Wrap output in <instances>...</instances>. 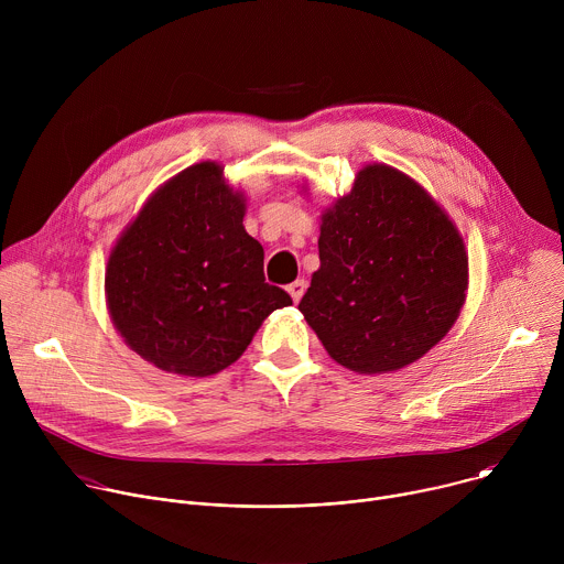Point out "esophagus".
<instances>
[{
    "label": "esophagus",
    "mask_w": 564,
    "mask_h": 564,
    "mask_svg": "<svg viewBox=\"0 0 564 564\" xmlns=\"http://www.w3.org/2000/svg\"><path fill=\"white\" fill-rule=\"evenodd\" d=\"M305 288H307V283H305L303 279H299V281H294V283H290V285H288V292H290V296H292V301H294V303H299V301H301V296L305 294Z\"/></svg>",
    "instance_id": "1"
}]
</instances>
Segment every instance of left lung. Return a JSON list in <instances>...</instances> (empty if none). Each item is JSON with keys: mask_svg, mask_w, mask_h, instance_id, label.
<instances>
[{"mask_svg": "<svg viewBox=\"0 0 564 564\" xmlns=\"http://www.w3.org/2000/svg\"><path fill=\"white\" fill-rule=\"evenodd\" d=\"M318 261L299 310L328 355L361 375L424 357L466 299L457 227L422 185L388 165H366L321 216Z\"/></svg>", "mask_w": 564, "mask_h": 564, "instance_id": "left-lung-1", "label": "left lung"}]
</instances>
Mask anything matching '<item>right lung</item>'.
<instances>
[{
	"mask_svg": "<svg viewBox=\"0 0 564 564\" xmlns=\"http://www.w3.org/2000/svg\"><path fill=\"white\" fill-rule=\"evenodd\" d=\"M246 198L216 163L155 189L111 250L107 305L124 344L160 370L207 377L246 352L265 316L292 303L265 283Z\"/></svg>",
	"mask_w": 564,
	"mask_h": 564,
	"instance_id": "right-lung-1",
	"label": "right lung"
}]
</instances>
